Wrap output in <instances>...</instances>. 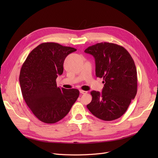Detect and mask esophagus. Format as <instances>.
Masks as SVG:
<instances>
[{"instance_id": "34e87169", "label": "esophagus", "mask_w": 158, "mask_h": 158, "mask_svg": "<svg viewBox=\"0 0 158 158\" xmlns=\"http://www.w3.org/2000/svg\"><path fill=\"white\" fill-rule=\"evenodd\" d=\"M79 92H80V94H87L86 91H84V90H82V89H80Z\"/></svg>"}]
</instances>
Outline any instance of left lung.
I'll list each match as a JSON object with an SVG mask.
<instances>
[{"label":"left lung","mask_w":158,"mask_h":158,"mask_svg":"<svg viewBox=\"0 0 158 158\" xmlns=\"http://www.w3.org/2000/svg\"><path fill=\"white\" fill-rule=\"evenodd\" d=\"M85 52L95 61V75L103 78L102 92H91L92 100L87 108L105 121L117 119L125 113L137 93L136 68L130 54L123 47L107 42L88 47Z\"/></svg>","instance_id":"obj_1"}]
</instances>
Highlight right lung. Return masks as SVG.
<instances>
[{
	"instance_id": "right-lung-1",
	"label": "right lung",
	"mask_w": 158,
	"mask_h": 158,
	"mask_svg": "<svg viewBox=\"0 0 158 158\" xmlns=\"http://www.w3.org/2000/svg\"><path fill=\"white\" fill-rule=\"evenodd\" d=\"M77 50L53 42L43 43L29 53L20 70L24 101L40 121L54 123L63 118L76 101L79 91L57 86L66 57Z\"/></svg>"
}]
</instances>
